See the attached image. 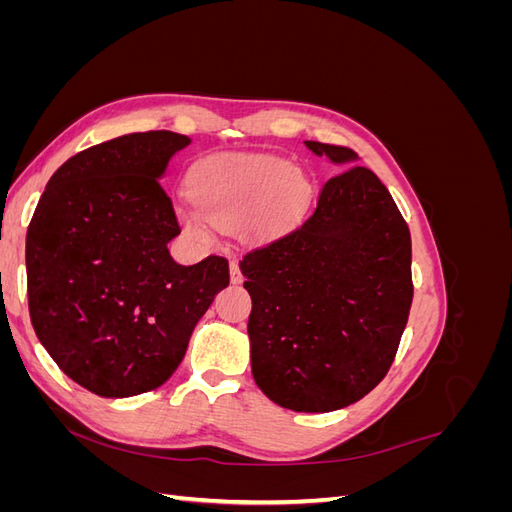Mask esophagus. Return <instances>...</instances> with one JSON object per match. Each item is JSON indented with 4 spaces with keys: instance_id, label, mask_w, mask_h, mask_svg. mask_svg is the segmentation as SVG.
Wrapping results in <instances>:
<instances>
[{
    "instance_id": "esophagus-1",
    "label": "esophagus",
    "mask_w": 512,
    "mask_h": 512,
    "mask_svg": "<svg viewBox=\"0 0 512 512\" xmlns=\"http://www.w3.org/2000/svg\"><path fill=\"white\" fill-rule=\"evenodd\" d=\"M230 282L232 284H241L243 282V273L239 269V262L237 260H230Z\"/></svg>"
}]
</instances>
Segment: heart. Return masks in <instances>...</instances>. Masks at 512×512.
I'll use <instances>...</instances> for the list:
<instances>
[{
	"mask_svg": "<svg viewBox=\"0 0 512 512\" xmlns=\"http://www.w3.org/2000/svg\"><path fill=\"white\" fill-rule=\"evenodd\" d=\"M192 198L179 220L192 235L205 237L247 224L252 232H269L292 222L305 209L309 181L299 168L267 153H218L192 170Z\"/></svg>",
	"mask_w": 512,
	"mask_h": 512,
	"instance_id": "1",
	"label": "heart"
}]
</instances>
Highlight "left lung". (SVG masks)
<instances>
[{"instance_id":"left-lung-1","label":"left lung","mask_w":512,"mask_h":512,"mask_svg":"<svg viewBox=\"0 0 512 512\" xmlns=\"http://www.w3.org/2000/svg\"><path fill=\"white\" fill-rule=\"evenodd\" d=\"M335 175L303 224L245 254L258 389L294 412H331L386 376L412 305V243L384 183L348 147L305 141Z\"/></svg>"}]
</instances>
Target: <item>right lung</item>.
<instances>
[{"label": "right lung", "mask_w": 512, "mask_h": 512, "mask_svg": "<svg viewBox=\"0 0 512 512\" xmlns=\"http://www.w3.org/2000/svg\"><path fill=\"white\" fill-rule=\"evenodd\" d=\"M188 136L156 130L76 153L46 183L27 228L29 316L68 378L100 397L162 386L196 322L228 286V260L179 265L160 179Z\"/></svg>", "instance_id": "1"}]
</instances>
